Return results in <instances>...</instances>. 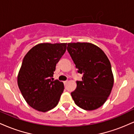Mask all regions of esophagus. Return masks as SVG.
<instances>
[{
  "label": "esophagus",
  "instance_id": "1",
  "mask_svg": "<svg viewBox=\"0 0 134 134\" xmlns=\"http://www.w3.org/2000/svg\"><path fill=\"white\" fill-rule=\"evenodd\" d=\"M67 82H68V81H64V85H66V84H67Z\"/></svg>",
  "mask_w": 134,
  "mask_h": 134
}]
</instances>
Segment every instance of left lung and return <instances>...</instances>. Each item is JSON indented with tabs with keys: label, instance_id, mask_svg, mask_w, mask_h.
I'll list each match as a JSON object with an SVG mask.
<instances>
[{
	"label": "left lung",
	"instance_id": "8db88e82",
	"mask_svg": "<svg viewBox=\"0 0 134 134\" xmlns=\"http://www.w3.org/2000/svg\"><path fill=\"white\" fill-rule=\"evenodd\" d=\"M67 48L78 72L83 74L71 93L72 99L82 109L96 110L106 102L113 86L110 60L100 48L91 43H69Z\"/></svg>",
	"mask_w": 134,
	"mask_h": 134
}]
</instances>
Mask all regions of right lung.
Listing matches in <instances>:
<instances>
[{
    "label": "right lung",
    "mask_w": 134,
    "mask_h": 134,
    "mask_svg": "<svg viewBox=\"0 0 134 134\" xmlns=\"http://www.w3.org/2000/svg\"><path fill=\"white\" fill-rule=\"evenodd\" d=\"M66 48L65 43H40L23 58L18 76V87L27 103L38 111H48L58 103L64 83L51 77Z\"/></svg>",
    "instance_id": "right-lung-1"
}]
</instances>
